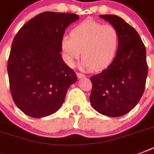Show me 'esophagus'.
<instances>
[{
	"label": "esophagus",
	"instance_id": "34e87169",
	"mask_svg": "<svg viewBox=\"0 0 154 154\" xmlns=\"http://www.w3.org/2000/svg\"><path fill=\"white\" fill-rule=\"evenodd\" d=\"M77 77L79 78V79H81V78H83V77H85V75L83 74V73H80V72H77Z\"/></svg>",
	"mask_w": 154,
	"mask_h": 154
}]
</instances>
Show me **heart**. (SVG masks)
<instances>
[{
	"label": "heart",
	"mask_w": 154,
	"mask_h": 154,
	"mask_svg": "<svg viewBox=\"0 0 154 154\" xmlns=\"http://www.w3.org/2000/svg\"><path fill=\"white\" fill-rule=\"evenodd\" d=\"M119 47V34L110 25L92 19L82 21L63 36L60 49L66 65L72 68L82 54L83 69L101 70L107 68L116 57Z\"/></svg>",
	"instance_id": "obj_1"
}]
</instances>
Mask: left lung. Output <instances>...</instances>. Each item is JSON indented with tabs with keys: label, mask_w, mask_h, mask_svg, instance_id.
Returning <instances> with one entry per match:
<instances>
[{
	"label": "left lung",
	"mask_w": 154,
	"mask_h": 154,
	"mask_svg": "<svg viewBox=\"0 0 154 154\" xmlns=\"http://www.w3.org/2000/svg\"><path fill=\"white\" fill-rule=\"evenodd\" d=\"M119 34L116 57L107 69L90 77L89 101L94 109L108 117H121L140 101L148 74L146 50L137 31L116 15H100Z\"/></svg>",
	"instance_id": "obj_1"
}]
</instances>
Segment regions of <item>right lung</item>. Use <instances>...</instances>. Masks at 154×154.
Returning <instances> with one entry per match:
<instances>
[{"label": "right lung", "instance_id": "1", "mask_svg": "<svg viewBox=\"0 0 154 154\" xmlns=\"http://www.w3.org/2000/svg\"><path fill=\"white\" fill-rule=\"evenodd\" d=\"M78 19L73 13L45 12L14 37L8 60L10 92L28 116L41 118L57 112L69 87L77 82L74 71L62 59L60 41L65 29Z\"/></svg>", "mask_w": 154, "mask_h": 154}]
</instances>
